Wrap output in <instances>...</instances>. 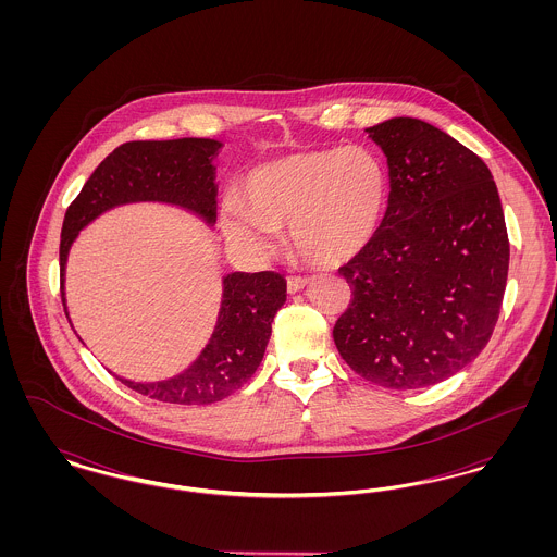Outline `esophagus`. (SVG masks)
<instances>
[{
    "instance_id": "1",
    "label": "esophagus",
    "mask_w": 557,
    "mask_h": 557,
    "mask_svg": "<svg viewBox=\"0 0 557 557\" xmlns=\"http://www.w3.org/2000/svg\"><path fill=\"white\" fill-rule=\"evenodd\" d=\"M309 284V277H300V275H292L288 277V292L294 294V292L302 290L305 286Z\"/></svg>"
}]
</instances>
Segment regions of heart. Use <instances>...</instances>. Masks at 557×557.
I'll return each instance as SVG.
<instances>
[{
	"label": "heart",
	"mask_w": 557,
	"mask_h": 557,
	"mask_svg": "<svg viewBox=\"0 0 557 557\" xmlns=\"http://www.w3.org/2000/svg\"><path fill=\"white\" fill-rule=\"evenodd\" d=\"M388 189L386 162L368 146L294 152L246 175V200L225 198L223 227L238 248L267 257L288 225L292 248L307 263L343 265L375 238Z\"/></svg>",
	"instance_id": "b5f03b06"
}]
</instances>
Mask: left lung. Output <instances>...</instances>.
Listing matches in <instances>:
<instances>
[{
  "instance_id": "8db88e82",
  "label": "left lung",
  "mask_w": 557,
  "mask_h": 557,
  "mask_svg": "<svg viewBox=\"0 0 557 557\" xmlns=\"http://www.w3.org/2000/svg\"><path fill=\"white\" fill-rule=\"evenodd\" d=\"M391 173L375 238L345 267L352 298L334 325L348 368L416 391L463 370L493 336L509 239L488 166L434 125L398 116L368 129Z\"/></svg>"
}]
</instances>
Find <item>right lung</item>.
<instances>
[{
	"mask_svg": "<svg viewBox=\"0 0 557 557\" xmlns=\"http://www.w3.org/2000/svg\"><path fill=\"white\" fill-rule=\"evenodd\" d=\"M221 144L205 137L166 141H127L112 150L85 182L64 214L60 236V296L64 302V265L77 232L98 214L125 202L159 200L216 219L212 159ZM286 302V280L275 271L223 277V300L211 341L200 357L175 377L132 382L135 393L173 405H211L234 395L263 361L271 321ZM69 318V313H66Z\"/></svg>",
	"mask_w": 557,
	"mask_h": 557,
	"instance_id": "add662e5",
	"label": "right lung"
}]
</instances>
